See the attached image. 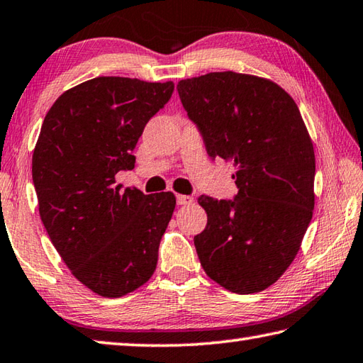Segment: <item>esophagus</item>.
<instances>
[{"mask_svg": "<svg viewBox=\"0 0 363 363\" xmlns=\"http://www.w3.org/2000/svg\"><path fill=\"white\" fill-rule=\"evenodd\" d=\"M191 202H193V197L191 196H184V194L177 196V203L179 205H189Z\"/></svg>", "mask_w": 363, "mask_h": 363, "instance_id": "34e87169", "label": "esophagus"}]
</instances>
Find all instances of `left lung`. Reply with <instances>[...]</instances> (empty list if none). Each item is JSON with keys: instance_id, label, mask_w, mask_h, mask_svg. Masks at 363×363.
Returning a JSON list of instances; mask_svg holds the SVG:
<instances>
[{"instance_id": "1", "label": "left lung", "mask_w": 363, "mask_h": 363, "mask_svg": "<svg viewBox=\"0 0 363 363\" xmlns=\"http://www.w3.org/2000/svg\"><path fill=\"white\" fill-rule=\"evenodd\" d=\"M210 158L235 167L234 201L201 196L207 228L194 237L205 273L224 289L255 294L288 270L314 208L313 142L289 93L234 71L177 84Z\"/></svg>"}]
</instances>
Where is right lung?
Masks as SVG:
<instances>
[{
	"mask_svg": "<svg viewBox=\"0 0 363 363\" xmlns=\"http://www.w3.org/2000/svg\"><path fill=\"white\" fill-rule=\"evenodd\" d=\"M174 82L96 77L66 90L47 112L33 152L39 215L72 275L94 294L123 297L152 278L174 193L115 184L134 169L143 128Z\"/></svg>",
	"mask_w": 363,
	"mask_h": 363,
	"instance_id": "1",
	"label": "right lung"
}]
</instances>
